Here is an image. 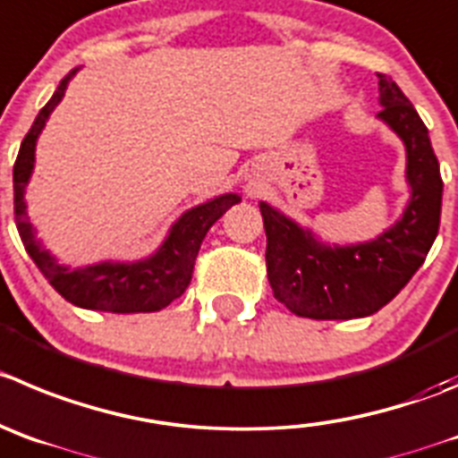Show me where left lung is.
Instances as JSON below:
<instances>
[{
  "instance_id": "1",
  "label": "left lung",
  "mask_w": 458,
  "mask_h": 458,
  "mask_svg": "<svg viewBox=\"0 0 458 458\" xmlns=\"http://www.w3.org/2000/svg\"><path fill=\"white\" fill-rule=\"evenodd\" d=\"M379 79V122L407 151L409 200L403 215L369 242L327 243L292 216L259 200L267 230V271L273 296L296 316L348 320L391 302L422 267L441 224V166L429 131L388 76Z\"/></svg>"
}]
</instances>
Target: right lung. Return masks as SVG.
<instances>
[{
    "mask_svg": "<svg viewBox=\"0 0 458 458\" xmlns=\"http://www.w3.org/2000/svg\"><path fill=\"white\" fill-rule=\"evenodd\" d=\"M76 72H79V67L72 70L55 88L54 97L38 113L31 131L27 132L20 153H17L15 166H13L17 233L22 237L24 249L31 255L42 276L72 305L83 307V310L113 311V314L160 311L162 307L182 296V292L191 282L194 259L199 255L205 234L225 215V209L242 200V196L228 191V194L215 196V199L190 208L171 224L169 233L162 239L160 246L151 255L135 259V262L104 259V262L85 264V267L76 268L58 262V258L51 250H47L40 239L36 237V228L27 215L24 194H27V185L31 181L33 166H36L38 138H40L49 114L65 97L67 85L74 79Z\"/></svg>",
    "mask_w": 458,
    "mask_h": 458,
    "instance_id": "obj_1",
    "label": "right lung"
}]
</instances>
